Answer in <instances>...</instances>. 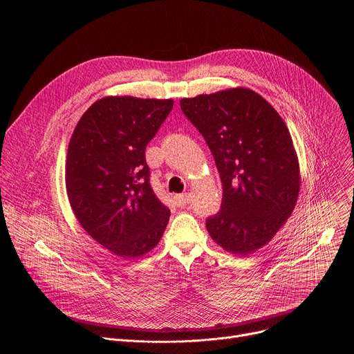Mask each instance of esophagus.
<instances>
[{"mask_svg":"<svg viewBox=\"0 0 354 354\" xmlns=\"http://www.w3.org/2000/svg\"><path fill=\"white\" fill-rule=\"evenodd\" d=\"M174 200H175V205L176 206H186L189 201H190V194L189 193H185V194H175L174 196Z\"/></svg>","mask_w":354,"mask_h":354,"instance_id":"obj_1","label":"esophagus"}]
</instances>
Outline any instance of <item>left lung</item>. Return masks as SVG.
<instances>
[{
    "instance_id": "1",
    "label": "left lung",
    "mask_w": 354,
    "mask_h": 354,
    "mask_svg": "<svg viewBox=\"0 0 354 354\" xmlns=\"http://www.w3.org/2000/svg\"><path fill=\"white\" fill-rule=\"evenodd\" d=\"M180 109L205 137L223 183L221 210L206 221L224 250L249 257L291 216L299 165L290 131L258 92L236 86L180 99Z\"/></svg>"
}]
</instances>
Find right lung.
Masks as SVG:
<instances>
[{
  "label": "right lung",
  "mask_w": 354,
  "mask_h": 354,
  "mask_svg": "<svg viewBox=\"0 0 354 354\" xmlns=\"http://www.w3.org/2000/svg\"><path fill=\"white\" fill-rule=\"evenodd\" d=\"M172 106V99L105 96L81 116L68 144L70 206L86 234L123 259L156 248L169 221L149 185L145 147Z\"/></svg>",
  "instance_id": "obj_1"
}]
</instances>
